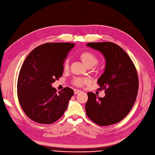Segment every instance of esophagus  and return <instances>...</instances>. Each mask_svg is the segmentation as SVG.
Returning a JSON list of instances; mask_svg holds the SVG:
<instances>
[{"label": "esophagus", "instance_id": "esophagus-1", "mask_svg": "<svg viewBox=\"0 0 155 155\" xmlns=\"http://www.w3.org/2000/svg\"><path fill=\"white\" fill-rule=\"evenodd\" d=\"M81 91L80 90L74 89V94H79V93H80Z\"/></svg>", "mask_w": 155, "mask_h": 155}]
</instances>
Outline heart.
Returning <instances> with one entry per match:
<instances>
[{
  "label": "heart",
  "instance_id": "obj_1",
  "mask_svg": "<svg viewBox=\"0 0 155 155\" xmlns=\"http://www.w3.org/2000/svg\"><path fill=\"white\" fill-rule=\"evenodd\" d=\"M80 58L81 61L87 67H93L97 63V58L94 53L90 51H84L80 55ZM64 69L65 71H68L69 69V61L65 60L64 64ZM90 81L86 78H75L74 80V84L75 86L81 87L85 84H87Z\"/></svg>",
  "mask_w": 155,
  "mask_h": 155
}]
</instances>
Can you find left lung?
<instances>
[{
	"label": "left lung",
	"mask_w": 155,
	"mask_h": 155,
	"mask_svg": "<svg viewBox=\"0 0 155 155\" xmlns=\"http://www.w3.org/2000/svg\"><path fill=\"white\" fill-rule=\"evenodd\" d=\"M86 45L97 50L105 58L104 71L97 80L105 96L98 97L87 93L86 114L100 126H108L121 121L127 116L138 94V78L130 57L120 47L110 42L88 43Z\"/></svg>",
	"instance_id": "left-lung-1"
}]
</instances>
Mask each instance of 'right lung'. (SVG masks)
I'll return each mask as SVG.
<instances>
[{
  "mask_svg": "<svg viewBox=\"0 0 155 155\" xmlns=\"http://www.w3.org/2000/svg\"><path fill=\"white\" fill-rule=\"evenodd\" d=\"M75 46L69 43H47L35 48L25 59L18 75L17 95L22 109L33 121L51 124L61 117L74 90L57 93L51 84L61 77L64 64Z\"/></svg>",
  "mask_w": 155,
  "mask_h": 155,
  "instance_id": "1",
  "label": "right lung"
}]
</instances>
